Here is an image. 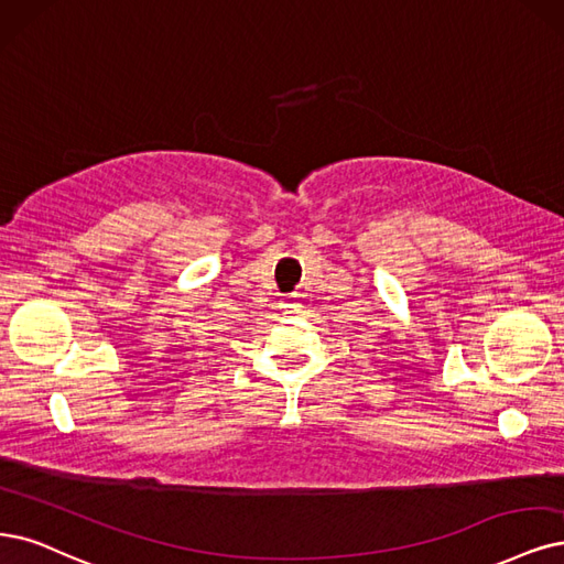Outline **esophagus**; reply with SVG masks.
Segmentation results:
<instances>
[{"instance_id": "1", "label": "esophagus", "mask_w": 564, "mask_h": 564, "mask_svg": "<svg viewBox=\"0 0 564 564\" xmlns=\"http://www.w3.org/2000/svg\"><path fill=\"white\" fill-rule=\"evenodd\" d=\"M281 308H283V314H295V311H300V302L295 297H288L281 302Z\"/></svg>"}]
</instances>
